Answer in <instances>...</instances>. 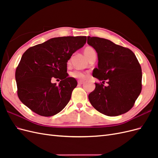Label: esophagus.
Wrapping results in <instances>:
<instances>
[{"label":"esophagus","mask_w":158,"mask_h":158,"mask_svg":"<svg viewBox=\"0 0 158 158\" xmlns=\"http://www.w3.org/2000/svg\"><path fill=\"white\" fill-rule=\"evenodd\" d=\"M84 83V81H82V80H79V81H78V84H79V85H82V84H83Z\"/></svg>","instance_id":"34e87169"}]
</instances>
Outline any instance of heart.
<instances>
[{
  "label": "heart",
  "instance_id": "obj_1",
  "mask_svg": "<svg viewBox=\"0 0 158 158\" xmlns=\"http://www.w3.org/2000/svg\"><path fill=\"white\" fill-rule=\"evenodd\" d=\"M84 53L85 56H86L87 59H88L90 56L94 55H96V52H95V49L92 47H85L84 50ZM70 75L72 77L75 78L76 79L82 80L85 78V74L80 70H74L73 72H72Z\"/></svg>",
  "mask_w": 158,
  "mask_h": 158
}]
</instances>
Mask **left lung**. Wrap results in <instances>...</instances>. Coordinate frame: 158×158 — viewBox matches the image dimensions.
Segmentation results:
<instances>
[{
  "label": "left lung",
  "mask_w": 158,
  "mask_h": 158,
  "mask_svg": "<svg viewBox=\"0 0 158 158\" xmlns=\"http://www.w3.org/2000/svg\"><path fill=\"white\" fill-rule=\"evenodd\" d=\"M88 44L95 49L98 68L93 76L102 81L88 98L92 106L102 114L113 117L128 112L142 90V69L135 53L126 47L98 37H88ZM106 81L107 87L103 85Z\"/></svg>",
  "instance_id": "left-lung-1"
}]
</instances>
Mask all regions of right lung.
Wrapping results in <instances>:
<instances>
[{
  "label": "right lung",
  "instance_id": "add662e5",
  "mask_svg": "<svg viewBox=\"0 0 158 158\" xmlns=\"http://www.w3.org/2000/svg\"><path fill=\"white\" fill-rule=\"evenodd\" d=\"M86 38L55 37L26 51L15 73L18 96L26 106L44 117L55 115L65 107L77 85L75 78L68 77L67 62ZM52 77L61 80L58 86L51 83Z\"/></svg>",
  "mask_w": 158,
  "mask_h": 158
}]
</instances>
